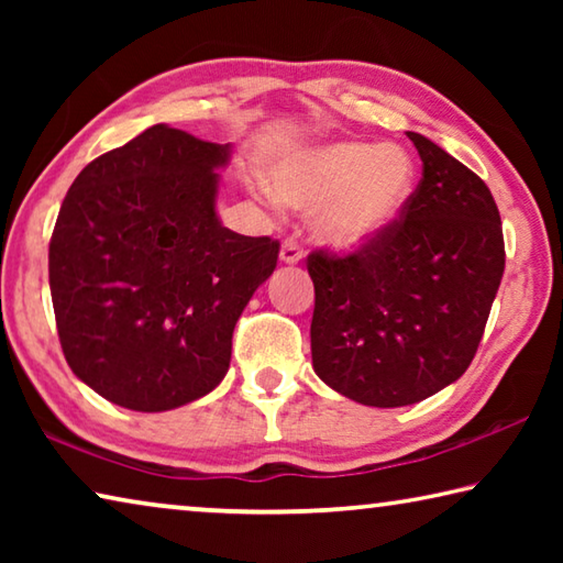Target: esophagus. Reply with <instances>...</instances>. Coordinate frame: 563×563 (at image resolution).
<instances>
[{
    "label": "esophagus",
    "mask_w": 563,
    "mask_h": 563,
    "mask_svg": "<svg viewBox=\"0 0 563 563\" xmlns=\"http://www.w3.org/2000/svg\"><path fill=\"white\" fill-rule=\"evenodd\" d=\"M280 261L285 263V265H295V263H300L302 261V245L295 241V238H288V241L283 243V247H280Z\"/></svg>",
    "instance_id": "34e87169"
}]
</instances>
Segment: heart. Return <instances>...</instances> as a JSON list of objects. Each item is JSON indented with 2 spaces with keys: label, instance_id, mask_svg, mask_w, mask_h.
Listing matches in <instances>:
<instances>
[{
  "label": "heart",
  "instance_id": "heart-1",
  "mask_svg": "<svg viewBox=\"0 0 563 563\" xmlns=\"http://www.w3.org/2000/svg\"><path fill=\"white\" fill-rule=\"evenodd\" d=\"M280 203L316 213V235L357 251L387 233L415 194L417 168L397 144L332 141L285 156L268 170Z\"/></svg>",
  "mask_w": 563,
  "mask_h": 563
}]
</instances>
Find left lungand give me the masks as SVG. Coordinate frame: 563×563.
I'll return each mask as SVG.
<instances>
[{"label": "left lung", "mask_w": 563, "mask_h": 563, "mask_svg": "<svg viewBox=\"0 0 563 563\" xmlns=\"http://www.w3.org/2000/svg\"><path fill=\"white\" fill-rule=\"evenodd\" d=\"M422 180L405 213L357 253L308 255L316 285L312 369L367 407H405L470 367L504 275L499 208L487 184L407 131Z\"/></svg>", "instance_id": "obj_1"}]
</instances>
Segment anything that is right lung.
<instances>
[{
	"mask_svg": "<svg viewBox=\"0 0 563 563\" xmlns=\"http://www.w3.org/2000/svg\"><path fill=\"white\" fill-rule=\"evenodd\" d=\"M231 144L166 123L93 158L49 243L56 330L71 373L109 402L166 412L221 385L233 328L280 243L216 213Z\"/></svg>",
	"mask_w": 563,
	"mask_h": 563,
	"instance_id": "1",
	"label": "right lung"
}]
</instances>
